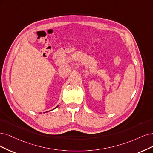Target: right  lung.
I'll list each match as a JSON object with an SVG mask.
<instances>
[{
  "label": "right lung",
  "mask_w": 153,
  "mask_h": 153,
  "mask_svg": "<svg viewBox=\"0 0 153 153\" xmlns=\"http://www.w3.org/2000/svg\"><path fill=\"white\" fill-rule=\"evenodd\" d=\"M56 108H57V106H56Z\"/></svg>",
  "instance_id": "add662e5"
}]
</instances>
